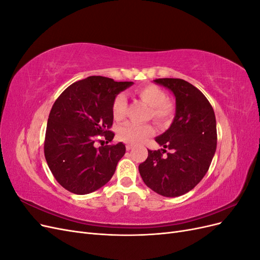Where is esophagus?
<instances>
[{"label": "esophagus", "mask_w": 260, "mask_h": 260, "mask_svg": "<svg viewBox=\"0 0 260 260\" xmlns=\"http://www.w3.org/2000/svg\"><path fill=\"white\" fill-rule=\"evenodd\" d=\"M125 148H127V151H128V152H130L131 149H132V145H130V144H127V145H125Z\"/></svg>", "instance_id": "esophagus-1"}]
</instances>
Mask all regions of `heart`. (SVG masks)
Wrapping results in <instances>:
<instances>
[{"mask_svg": "<svg viewBox=\"0 0 260 260\" xmlns=\"http://www.w3.org/2000/svg\"><path fill=\"white\" fill-rule=\"evenodd\" d=\"M138 95L143 100L145 103L151 106V113L154 119L158 122L168 121L172 114H174V106L167 101V94L159 86L154 84H148L140 88ZM113 116L115 120L120 121L125 116L127 111V96L123 93L118 94L113 102ZM154 129L151 124H137L127 123L122 125L118 130V137L120 140L131 144H140L141 142L153 135Z\"/></svg>", "mask_w": 260, "mask_h": 260, "instance_id": "heart-1", "label": "heart"}]
</instances>
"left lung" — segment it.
<instances>
[{
    "instance_id": "obj_1",
    "label": "left lung",
    "mask_w": 260,
    "mask_h": 260,
    "mask_svg": "<svg viewBox=\"0 0 260 260\" xmlns=\"http://www.w3.org/2000/svg\"><path fill=\"white\" fill-rule=\"evenodd\" d=\"M168 89L176 99V113L170 127L156 137L161 152L147 149L148 156L139 165L144 183L166 198H177L191 191L206 175L217 147L214 109L206 96L182 79L154 80Z\"/></svg>"
}]
</instances>
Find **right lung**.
<instances>
[{
  "label": "right lung",
  "instance_id": "add662e5",
  "mask_svg": "<svg viewBox=\"0 0 260 260\" xmlns=\"http://www.w3.org/2000/svg\"><path fill=\"white\" fill-rule=\"evenodd\" d=\"M133 82L91 76L69 85L55 101L46 124L44 155L57 182L69 192L84 195L112 179L125 153L122 142L94 146L95 136L112 141L113 102Z\"/></svg>",
  "mask_w": 260,
  "mask_h": 260
}]
</instances>
